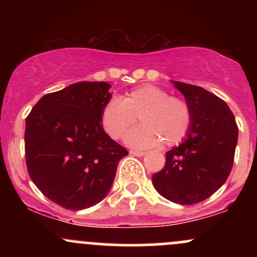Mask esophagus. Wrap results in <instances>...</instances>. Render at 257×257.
Segmentation results:
<instances>
[{"instance_id":"34e87169","label":"esophagus","mask_w":257,"mask_h":257,"mask_svg":"<svg viewBox=\"0 0 257 257\" xmlns=\"http://www.w3.org/2000/svg\"><path fill=\"white\" fill-rule=\"evenodd\" d=\"M129 153H131L132 156H135V157H143V156L145 155V152L137 151V150H131V151H129Z\"/></svg>"}]
</instances>
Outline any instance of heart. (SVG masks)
<instances>
[{"label":"heart","mask_w":257,"mask_h":257,"mask_svg":"<svg viewBox=\"0 0 257 257\" xmlns=\"http://www.w3.org/2000/svg\"><path fill=\"white\" fill-rule=\"evenodd\" d=\"M139 119L141 124L125 135V143L135 149H149L163 141L178 145L190 131L192 114L185 100L170 96L157 85L132 89L120 99L112 98L101 111V124L112 139H119Z\"/></svg>","instance_id":"heart-1"}]
</instances>
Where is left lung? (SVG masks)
Returning <instances> with one entry per match:
<instances>
[{"mask_svg": "<svg viewBox=\"0 0 257 257\" xmlns=\"http://www.w3.org/2000/svg\"><path fill=\"white\" fill-rule=\"evenodd\" d=\"M190 106L192 122L182 144L166 153L152 175L157 192L182 205L200 203L226 182L234 161L238 126L228 105L198 85L174 82Z\"/></svg>", "mask_w": 257, "mask_h": 257, "instance_id": "obj_1", "label": "left lung"}]
</instances>
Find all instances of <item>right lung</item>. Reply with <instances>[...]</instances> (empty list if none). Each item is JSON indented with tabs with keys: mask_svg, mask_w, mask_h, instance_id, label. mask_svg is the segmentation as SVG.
<instances>
[{
	"mask_svg": "<svg viewBox=\"0 0 257 257\" xmlns=\"http://www.w3.org/2000/svg\"><path fill=\"white\" fill-rule=\"evenodd\" d=\"M106 82H78L46 94L26 117L29 175L47 198L70 210L98 204L110 191L128 151L106 134Z\"/></svg>",
	"mask_w": 257,
	"mask_h": 257,
	"instance_id": "obj_1",
	"label": "right lung"
}]
</instances>
